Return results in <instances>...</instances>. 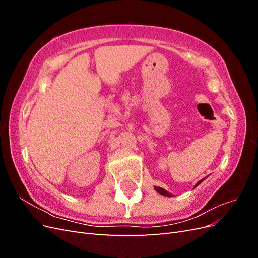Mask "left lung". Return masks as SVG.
<instances>
[{
	"label": "left lung",
	"instance_id": "8db88e82",
	"mask_svg": "<svg viewBox=\"0 0 258 258\" xmlns=\"http://www.w3.org/2000/svg\"><path fill=\"white\" fill-rule=\"evenodd\" d=\"M206 178V177H205ZM205 178H202L201 179V181H199L197 184H196V186H198L202 181H205ZM196 186H195V187H196ZM154 188H155V190L156 191H157V192H159L160 195H163V196H167V197H172V194H170V192H168L167 190H165V189H163V188H161V187H158V186H155L154 187Z\"/></svg>",
	"mask_w": 258,
	"mask_h": 258
}]
</instances>
